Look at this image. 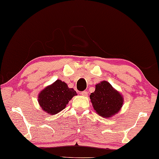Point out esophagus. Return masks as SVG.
I'll list each match as a JSON object with an SVG mask.
<instances>
[{
	"label": "esophagus",
	"instance_id": "34e87169",
	"mask_svg": "<svg viewBox=\"0 0 159 159\" xmlns=\"http://www.w3.org/2000/svg\"><path fill=\"white\" fill-rule=\"evenodd\" d=\"M81 94H82V96H88V91H85V90H84V91L81 92Z\"/></svg>",
	"mask_w": 159,
	"mask_h": 159
}]
</instances>
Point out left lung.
<instances>
[{"instance_id":"obj_1","label":"left lung","mask_w":159,"mask_h":159,"mask_svg":"<svg viewBox=\"0 0 159 159\" xmlns=\"http://www.w3.org/2000/svg\"><path fill=\"white\" fill-rule=\"evenodd\" d=\"M93 109L102 117H110L120 111L123 98L107 81L96 84V90L90 95Z\"/></svg>"}]
</instances>
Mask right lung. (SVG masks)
I'll return each mask as SVG.
<instances>
[{
    "mask_svg": "<svg viewBox=\"0 0 159 159\" xmlns=\"http://www.w3.org/2000/svg\"><path fill=\"white\" fill-rule=\"evenodd\" d=\"M76 95L77 93L73 88H68L66 82L57 80L39 93L38 102L43 110L53 115L65 109Z\"/></svg>",
    "mask_w": 159,
    "mask_h": 159,
    "instance_id": "obj_1",
    "label": "right lung"
}]
</instances>
